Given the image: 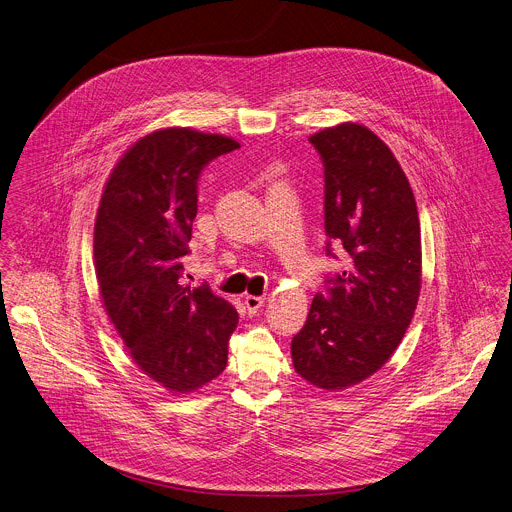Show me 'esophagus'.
Returning <instances> with one entry per match:
<instances>
[{
    "label": "esophagus",
    "mask_w": 512,
    "mask_h": 512,
    "mask_svg": "<svg viewBox=\"0 0 512 512\" xmlns=\"http://www.w3.org/2000/svg\"><path fill=\"white\" fill-rule=\"evenodd\" d=\"M262 306H264V298L262 296H246L244 298V308H246L248 314H256Z\"/></svg>",
    "instance_id": "1"
}]
</instances>
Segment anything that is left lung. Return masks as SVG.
Returning <instances> with one entry per match:
<instances>
[{
    "label": "left lung",
    "mask_w": 512,
    "mask_h": 512,
    "mask_svg": "<svg viewBox=\"0 0 512 512\" xmlns=\"http://www.w3.org/2000/svg\"><path fill=\"white\" fill-rule=\"evenodd\" d=\"M308 140L324 164V230L344 248L346 268L314 296L290 350L304 380L342 390L388 362L414 316L420 222L398 160L366 126L344 122Z\"/></svg>",
    "instance_id": "left-lung-1"
}]
</instances>
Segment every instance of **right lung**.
Returning <instances> with one entry per match:
<instances>
[{
	"mask_svg": "<svg viewBox=\"0 0 512 512\" xmlns=\"http://www.w3.org/2000/svg\"><path fill=\"white\" fill-rule=\"evenodd\" d=\"M232 138L166 128L140 138L112 170L94 226V264L106 312L144 374L192 392L222 374L238 324L208 286L180 284L198 178Z\"/></svg>",
	"mask_w": 512,
	"mask_h": 512,
	"instance_id": "add662e5",
	"label": "right lung"
}]
</instances>
